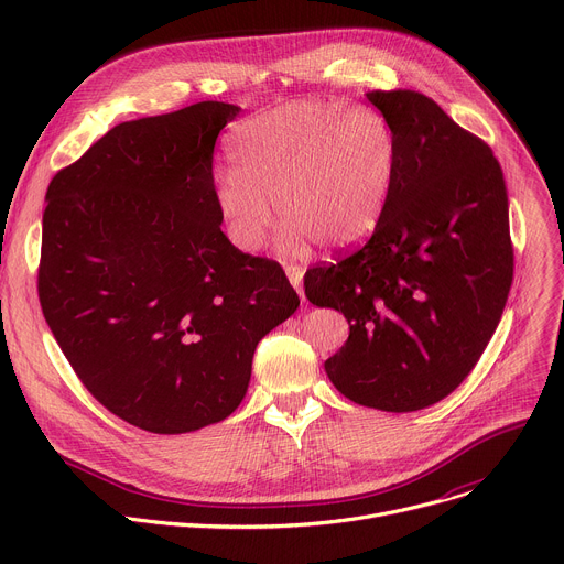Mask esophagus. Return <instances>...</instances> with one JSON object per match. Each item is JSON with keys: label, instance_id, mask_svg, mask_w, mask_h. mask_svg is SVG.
Listing matches in <instances>:
<instances>
[{"label": "esophagus", "instance_id": "obj_1", "mask_svg": "<svg viewBox=\"0 0 564 564\" xmlns=\"http://www.w3.org/2000/svg\"><path fill=\"white\" fill-rule=\"evenodd\" d=\"M285 272H288V279H290V283H292V285H294V290L299 292L301 301L305 303V294H303V288H301L305 270H303V268H299V265H285Z\"/></svg>", "mask_w": 564, "mask_h": 564}]
</instances>
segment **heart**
Instances as JSON below:
<instances>
[{"label":"heart","instance_id":"b5f03b06","mask_svg":"<svg viewBox=\"0 0 564 564\" xmlns=\"http://www.w3.org/2000/svg\"><path fill=\"white\" fill-rule=\"evenodd\" d=\"M236 170L214 183V203L231 243L257 252L274 212L288 250L318 240L348 250L375 234L388 209L399 140L375 109L294 100L240 122L231 135Z\"/></svg>","mask_w":564,"mask_h":564}]
</instances>
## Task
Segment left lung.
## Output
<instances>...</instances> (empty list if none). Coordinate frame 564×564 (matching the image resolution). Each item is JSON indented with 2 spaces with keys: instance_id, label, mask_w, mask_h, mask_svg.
I'll list each match as a JSON object with an SVG mask.
<instances>
[{
  "instance_id": "left-lung-1",
  "label": "left lung",
  "mask_w": 564,
  "mask_h": 564,
  "mask_svg": "<svg viewBox=\"0 0 564 564\" xmlns=\"http://www.w3.org/2000/svg\"><path fill=\"white\" fill-rule=\"evenodd\" d=\"M399 140L394 189L368 243L305 272L310 303L341 310L348 341L326 361L355 404H437L491 341L513 281L507 185L491 147L424 94L370 91Z\"/></svg>"
}]
</instances>
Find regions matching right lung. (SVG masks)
Masks as SVG:
<instances>
[{"label": "right lung", "mask_w": 564, "mask_h": 564, "mask_svg": "<svg viewBox=\"0 0 564 564\" xmlns=\"http://www.w3.org/2000/svg\"><path fill=\"white\" fill-rule=\"evenodd\" d=\"M240 107L122 122L46 192L37 292L85 388L116 417L181 435L243 401L259 341L299 296L220 231L214 144Z\"/></svg>", "instance_id": "obj_1"}]
</instances>
